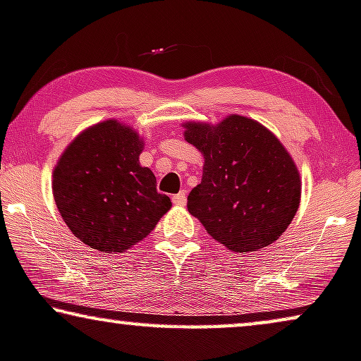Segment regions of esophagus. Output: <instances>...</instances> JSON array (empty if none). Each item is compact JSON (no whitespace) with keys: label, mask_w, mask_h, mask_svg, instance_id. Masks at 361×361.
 Listing matches in <instances>:
<instances>
[{"label":"esophagus","mask_w":361,"mask_h":361,"mask_svg":"<svg viewBox=\"0 0 361 361\" xmlns=\"http://www.w3.org/2000/svg\"><path fill=\"white\" fill-rule=\"evenodd\" d=\"M171 201H173L175 206H185V204H186V192L180 191L178 195H175L173 197H171Z\"/></svg>","instance_id":"obj_1"}]
</instances>
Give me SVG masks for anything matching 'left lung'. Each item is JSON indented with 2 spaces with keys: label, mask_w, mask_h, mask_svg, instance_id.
<instances>
[{
  "label": "left lung",
  "mask_w": 361,
  "mask_h": 361,
  "mask_svg": "<svg viewBox=\"0 0 361 361\" xmlns=\"http://www.w3.org/2000/svg\"><path fill=\"white\" fill-rule=\"evenodd\" d=\"M185 139L204 157L202 180L188 196V211L233 252L272 245L292 224L301 178L276 134L248 116L217 125L186 121Z\"/></svg>",
  "instance_id": "obj_1"
}]
</instances>
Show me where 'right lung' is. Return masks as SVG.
<instances>
[{
    "label": "right lung",
    "instance_id": "add662e5",
    "mask_svg": "<svg viewBox=\"0 0 361 361\" xmlns=\"http://www.w3.org/2000/svg\"><path fill=\"white\" fill-rule=\"evenodd\" d=\"M142 149L133 126L110 118L78 134L58 159L53 197L64 224L89 248L126 251L170 211L152 170L139 164Z\"/></svg>",
    "mask_w": 361,
    "mask_h": 361
}]
</instances>
